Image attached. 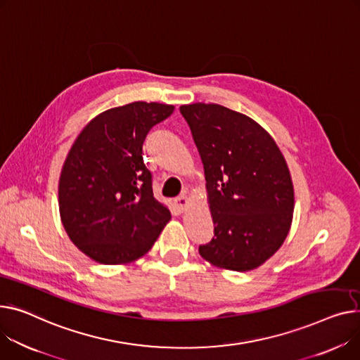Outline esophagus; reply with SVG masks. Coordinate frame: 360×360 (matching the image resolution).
Listing matches in <instances>:
<instances>
[{
    "label": "esophagus",
    "mask_w": 360,
    "mask_h": 360,
    "mask_svg": "<svg viewBox=\"0 0 360 360\" xmlns=\"http://www.w3.org/2000/svg\"><path fill=\"white\" fill-rule=\"evenodd\" d=\"M175 205H176V208H178L179 211H185V210L188 208V205H189V200H188V197H186L185 194L179 195V197L175 200Z\"/></svg>",
    "instance_id": "obj_1"
}]
</instances>
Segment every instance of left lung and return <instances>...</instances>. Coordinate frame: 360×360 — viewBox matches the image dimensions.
<instances>
[{
  "instance_id": "8db88e82",
  "label": "left lung",
  "mask_w": 360,
  "mask_h": 360,
  "mask_svg": "<svg viewBox=\"0 0 360 360\" xmlns=\"http://www.w3.org/2000/svg\"><path fill=\"white\" fill-rule=\"evenodd\" d=\"M200 152L214 237L200 246L211 265L246 272L283 243L294 212L288 165L271 134L219 104L181 105Z\"/></svg>"
}]
</instances>
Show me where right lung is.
Wrapping results in <instances>:
<instances>
[{
  "mask_svg": "<svg viewBox=\"0 0 360 360\" xmlns=\"http://www.w3.org/2000/svg\"><path fill=\"white\" fill-rule=\"evenodd\" d=\"M174 108L136 101L107 110L72 145L59 178L60 220L72 243L92 260L122 265L139 259L171 220L153 197L143 141Z\"/></svg>",
  "mask_w": 360,
  "mask_h": 360,
  "instance_id": "1",
  "label": "right lung"
}]
</instances>
